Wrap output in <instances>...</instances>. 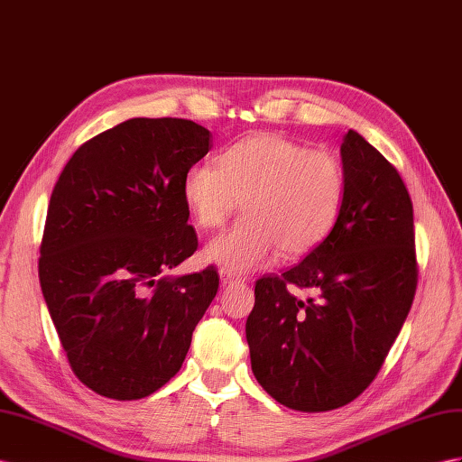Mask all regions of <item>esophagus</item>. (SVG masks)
I'll use <instances>...</instances> for the list:
<instances>
[{"label":"esophagus","mask_w":462,"mask_h":462,"mask_svg":"<svg viewBox=\"0 0 462 462\" xmlns=\"http://www.w3.org/2000/svg\"><path fill=\"white\" fill-rule=\"evenodd\" d=\"M220 279H222L224 285H228V282L242 281V275H236L234 271H230V269H220Z\"/></svg>","instance_id":"esophagus-1"}]
</instances>
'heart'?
I'll return each mask as SVG.
<instances>
[{"label":"heart","mask_w":462,"mask_h":462,"mask_svg":"<svg viewBox=\"0 0 462 462\" xmlns=\"http://www.w3.org/2000/svg\"><path fill=\"white\" fill-rule=\"evenodd\" d=\"M346 165L328 150L279 134L236 142L215 163H195L183 177V199L200 228H218L244 207L247 217L207 245V257L230 271L267 263L281 252H314L341 215Z\"/></svg>","instance_id":"obj_1"}]
</instances>
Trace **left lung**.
<instances>
[{
    "label": "left lung",
    "instance_id": "1",
    "mask_svg": "<svg viewBox=\"0 0 462 462\" xmlns=\"http://www.w3.org/2000/svg\"><path fill=\"white\" fill-rule=\"evenodd\" d=\"M347 193L328 238L299 265L255 281L252 371L279 404L328 411L381 371L418 287L413 207L400 173L359 133L341 142ZM289 286L312 290L299 300Z\"/></svg>",
    "mask_w": 462,
    "mask_h": 462
}]
</instances>
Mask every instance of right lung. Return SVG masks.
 <instances>
[{"mask_svg":"<svg viewBox=\"0 0 462 462\" xmlns=\"http://www.w3.org/2000/svg\"><path fill=\"white\" fill-rule=\"evenodd\" d=\"M210 150L187 118H130L84 142L52 189L39 279L74 374L138 400L181 369L218 271L171 277L199 247L183 177Z\"/></svg>","mask_w":462,"mask_h":462,"instance_id":"obj_1","label":"right lung"}]
</instances>
